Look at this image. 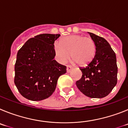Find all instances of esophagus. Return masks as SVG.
Instances as JSON below:
<instances>
[{
	"instance_id": "1",
	"label": "esophagus",
	"mask_w": 128,
	"mask_h": 128,
	"mask_svg": "<svg viewBox=\"0 0 128 128\" xmlns=\"http://www.w3.org/2000/svg\"><path fill=\"white\" fill-rule=\"evenodd\" d=\"M66 70H67V72H71V70H72V67L71 66H70V65H68V66H67Z\"/></svg>"
}]
</instances>
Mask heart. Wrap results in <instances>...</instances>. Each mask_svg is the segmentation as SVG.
I'll use <instances>...</instances> for the list:
<instances>
[{
    "label": "heart",
    "instance_id": "obj_1",
    "mask_svg": "<svg viewBox=\"0 0 128 128\" xmlns=\"http://www.w3.org/2000/svg\"><path fill=\"white\" fill-rule=\"evenodd\" d=\"M54 52L58 61L65 64L72 57L80 66H85L92 60L96 54V44L90 37L73 35L62 39L54 44Z\"/></svg>",
    "mask_w": 128,
    "mask_h": 128
}]
</instances>
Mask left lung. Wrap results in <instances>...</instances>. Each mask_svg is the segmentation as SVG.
<instances>
[{
    "instance_id": "obj_1",
    "label": "left lung",
    "mask_w": 128,
    "mask_h": 128,
    "mask_svg": "<svg viewBox=\"0 0 128 128\" xmlns=\"http://www.w3.org/2000/svg\"><path fill=\"white\" fill-rule=\"evenodd\" d=\"M88 33L96 44L95 56L87 66L80 67L82 76L76 85L88 97L102 98L108 95L117 84L116 56L106 40Z\"/></svg>"
}]
</instances>
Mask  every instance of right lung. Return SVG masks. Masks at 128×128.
<instances>
[{"label":"right lung","instance_id":"1","mask_svg":"<svg viewBox=\"0 0 128 128\" xmlns=\"http://www.w3.org/2000/svg\"><path fill=\"white\" fill-rule=\"evenodd\" d=\"M60 34H42L30 38L18 52L14 82L19 92L32 101H41L54 93L58 77L66 66L54 57V42Z\"/></svg>","mask_w":128,"mask_h":128}]
</instances>
